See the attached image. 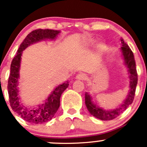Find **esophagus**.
Masks as SVG:
<instances>
[{
	"instance_id": "esophagus-1",
	"label": "esophagus",
	"mask_w": 147,
	"mask_h": 147,
	"mask_svg": "<svg viewBox=\"0 0 147 147\" xmlns=\"http://www.w3.org/2000/svg\"><path fill=\"white\" fill-rule=\"evenodd\" d=\"M75 79L78 80H85L87 79V75L86 74H78L75 77Z\"/></svg>"
}]
</instances>
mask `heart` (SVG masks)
<instances>
[{
	"instance_id": "obj_1",
	"label": "heart",
	"mask_w": 147,
	"mask_h": 147,
	"mask_svg": "<svg viewBox=\"0 0 147 147\" xmlns=\"http://www.w3.org/2000/svg\"><path fill=\"white\" fill-rule=\"evenodd\" d=\"M94 42H95V41L92 39H88L87 40V41H85V44L86 45H90L92 44H93ZM98 48L99 49H103L104 48V43H99V44L98 45Z\"/></svg>"
}]
</instances>
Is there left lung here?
Here are the masks:
<instances>
[{
  "mask_svg": "<svg viewBox=\"0 0 147 147\" xmlns=\"http://www.w3.org/2000/svg\"><path fill=\"white\" fill-rule=\"evenodd\" d=\"M120 40L122 44V47L120 48L121 53H122L124 65L127 68L129 79V91L126 96V98L123 101L120 105L118 106L115 109L106 110L103 108L99 107L93 102L92 97H91L89 92H86L85 93V104L88 111L92 115L101 120H112L118 117L129 107V105L132 104L134 99L135 92L138 84V74L134 55L129 45L124 42L123 38H121Z\"/></svg>",
  "mask_w": 147,
  "mask_h": 147,
  "instance_id": "8db88e82",
  "label": "left lung"
}]
</instances>
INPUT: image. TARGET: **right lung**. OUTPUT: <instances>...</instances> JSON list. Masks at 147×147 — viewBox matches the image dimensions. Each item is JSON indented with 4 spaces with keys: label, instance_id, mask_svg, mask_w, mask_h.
Wrapping results in <instances>:
<instances>
[{
    "label": "right lung",
    "instance_id": "right-lung-1",
    "mask_svg": "<svg viewBox=\"0 0 147 147\" xmlns=\"http://www.w3.org/2000/svg\"><path fill=\"white\" fill-rule=\"evenodd\" d=\"M61 32L59 30L38 29L31 32L28 35L17 50L10 67V75L8 79L7 90L11 109L26 122L31 124H41L51 120L60 106V97L63 91L68 87V81L57 86L41 104L34 108H27L21 102L18 88L21 56L23 51L30 45L45 40H55Z\"/></svg>",
    "mask_w": 147,
    "mask_h": 147
}]
</instances>
